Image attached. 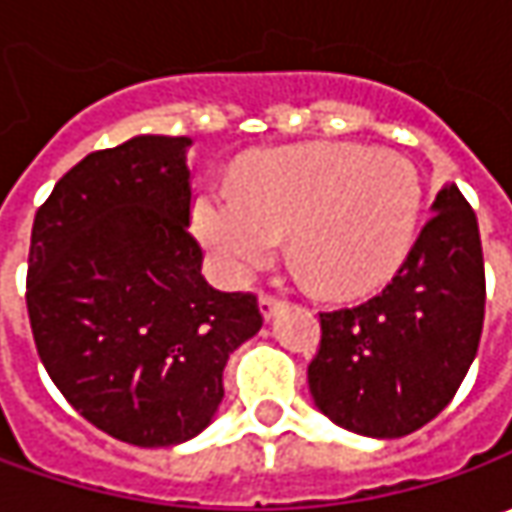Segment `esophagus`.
<instances>
[{
    "label": "esophagus",
    "mask_w": 512,
    "mask_h": 512,
    "mask_svg": "<svg viewBox=\"0 0 512 512\" xmlns=\"http://www.w3.org/2000/svg\"><path fill=\"white\" fill-rule=\"evenodd\" d=\"M282 307H285V302H282L279 296H270V293H265V296L259 299V310H262V316H265L267 322H270Z\"/></svg>",
    "instance_id": "obj_1"
}]
</instances>
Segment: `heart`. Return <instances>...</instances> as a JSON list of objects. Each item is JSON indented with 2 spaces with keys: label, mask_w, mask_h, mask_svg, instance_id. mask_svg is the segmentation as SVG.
Masks as SVG:
<instances>
[{
  "label": "heart",
  "mask_w": 512,
  "mask_h": 512,
  "mask_svg": "<svg viewBox=\"0 0 512 512\" xmlns=\"http://www.w3.org/2000/svg\"><path fill=\"white\" fill-rule=\"evenodd\" d=\"M419 210L422 182L404 156L325 142L242 162L230 190L196 199L193 227L227 282L267 265L290 236V256L307 282L353 299L402 267Z\"/></svg>",
  "instance_id": "obj_1"
}]
</instances>
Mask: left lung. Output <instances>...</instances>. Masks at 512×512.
<instances>
[{
    "label": "left lung",
    "mask_w": 512,
    "mask_h": 512,
    "mask_svg": "<svg viewBox=\"0 0 512 512\" xmlns=\"http://www.w3.org/2000/svg\"><path fill=\"white\" fill-rule=\"evenodd\" d=\"M319 325L307 384L325 416L373 439H402L433 422L464 382L484 325L482 239L462 190H439L379 296L319 313Z\"/></svg>",
    "instance_id": "obj_1"
}]
</instances>
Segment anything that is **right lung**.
Listing matches in <instances>:
<instances>
[{
  "label": "right lung",
  "mask_w": 512,
  "mask_h": 512,
  "mask_svg": "<svg viewBox=\"0 0 512 512\" xmlns=\"http://www.w3.org/2000/svg\"><path fill=\"white\" fill-rule=\"evenodd\" d=\"M187 136L88 153L36 210L28 316L48 376L93 427L136 447L213 422L230 353L259 333L253 293L202 276Z\"/></svg>",
  "instance_id": "obj_1"
}]
</instances>
